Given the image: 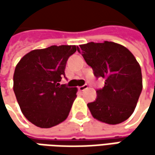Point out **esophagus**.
<instances>
[{
	"label": "esophagus",
	"mask_w": 155,
	"mask_h": 155,
	"mask_svg": "<svg viewBox=\"0 0 155 155\" xmlns=\"http://www.w3.org/2000/svg\"><path fill=\"white\" fill-rule=\"evenodd\" d=\"M86 89H88V84H84L83 86L78 87V90H79L80 91H84L86 90Z\"/></svg>",
	"instance_id": "34e87169"
}]
</instances>
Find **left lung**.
I'll list each match as a JSON object with an SVG mask.
<instances>
[{"mask_svg": "<svg viewBox=\"0 0 155 155\" xmlns=\"http://www.w3.org/2000/svg\"><path fill=\"white\" fill-rule=\"evenodd\" d=\"M78 51L97 78H105L96 100L87 104L93 117L108 124L126 121L142 91L141 69L134 55L123 45L109 41L81 45Z\"/></svg>", "mask_w": 155, "mask_h": 155, "instance_id": "8db88e82", "label": "left lung"}]
</instances>
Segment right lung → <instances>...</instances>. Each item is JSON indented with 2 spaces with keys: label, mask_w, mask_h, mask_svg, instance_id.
Listing matches in <instances>:
<instances>
[{
  "label": "right lung",
  "mask_w": 155,
  "mask_h": 155,
  "mask_svg": "<svg viewBox=\"0 0 155 155\" xmlns=\"http://www.w3.org/2000/svg\"><path fill=\"white\" fill-rule=\"evenodd\" d=\"M76 45H51L23 57L14 74V91L23 115L35 126L51 128L64 121L77 97V88L59 84Z\"/></svg>",
  "instance_id": "right-lung-1"
}]
</instances>
